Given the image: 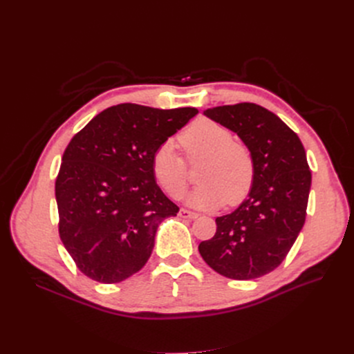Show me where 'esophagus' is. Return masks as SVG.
Segmentation results:
<instances>
[{
  "label": "esophagus",
  "mask_w": 354,
  "mask_h": 354,
  "mask_svg": "<svg viewBox=\"0 0 354 354\" xmlns=\"http://www.w3.org/2000/svg\"><path fill=\"white\" fill-rule=\"evenodd\" d=\"M179 216H180V218H183V219H195V218H198V214L182 208V209L179 211Z\"/></svg>",
  "instance_id": "obj_1"
}]
</instances>
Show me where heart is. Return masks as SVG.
Here are the masks:
<instances>
[{"mask_svg": "<svg viewBox=\"0 0 354 354\" xmlns=\"http://www.w3.org/2000/svg\"><path fill=\"white\" fill-rule=\"evenodd\" d=\"M189 162L205 160L199 171L201 187L185 201L196 209H216L243 202L254 185L255 163L250 149L234 140L224 126L211 120H198L179 135ZM152 172L159 187L179 199L188 187L187 163L172 140L163 142L152 156Z\"/></svg>", "mask_w": 354, "mask_h": 354, "instance_id": "1", "label": "heart"}]
</instances>
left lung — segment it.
I'll return each instance as SVG.
<instances>
[{"label": "left lung", "instance_id": "8db88e82", "mask_svg": "<svg viewBox=\"0 0 354 354\" xmlns=\"http://www.w3.org/2000/svg\"><path fill=\"white\" fill-rule=\"evenodd\" d=\"M203 115L244 142L255 179L248 198L215 219V235L198 250L218 274L254 280L284 261L304 225L311 187L304 146L280 118L254 103L218 106Z\"/></svg>", "mask_w": 354, "mask_h": 354}]
</instances>
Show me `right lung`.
Instances as JSON below:
<instances>
[{
	"mask_svg": "<svg viewBox=\"0 0 354 354\" xmlns=\"http://www.w3.org/2000/svg\"><path fill=\"white\" fill-rule=\"evenodd\" d=\"M196 113L123 103L70 140L55 179L59 232L91 280L120 283L147 263L160 222L179 211L158 187L152 156Z\"/></svg>",
	"mask_w": 354,
	"mask_h": 354,
	"instance_id": "1",
	"label": "right lung"
}]
</instances>
